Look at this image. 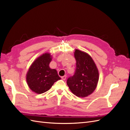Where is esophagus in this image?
Masks as SVG:
<instances>
[{
	"label": "esophagus",
	"mask_w": 130,
	"mask_h": 130,
	"mask_svg": "<svg viewBox=\"0 0 130 130\" xmlns=\"http://www.w3.org/2000/svg\"><path fill=\"white\" fill-rule=\"evenodd\" d=\"M66 77H67L66 75H64V76H62V77H61V78H62V79L63 80H65L66 79Z\"/></svg>",
	"instance_id": "1"
}]
</instances>
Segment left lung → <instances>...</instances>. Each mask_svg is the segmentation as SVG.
<instances>
[{
    "label": "left lung",
    "instance_id": "1",
    "mask_svg": "<svg viewBox=\"0 0 130 130\" xmlns=\"http://www.w3.org/2000/svg\"><path fill=\"white\" fill-rule=\"evenodd\" d=\"M74 57L76 61L75 72L73 76L68 78L67 84L74 95L85 98L95 89L99 80V71L87 53L76 49Z\"/></svg>",
    "mask_w": 130,
    "mask_h": 130
}]
</instances>
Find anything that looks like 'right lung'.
Returning a JSON list of instances; mask_svg holds the SVG:
<instances>
[{
    "label": "right lung",
    "instance_id": "1",
    "mask_svg": "<svg viewBox=\"0 0 130 130\" xmlns=\"http://www.w3.org/2000/svg\"><path fill=\"white\" fill-rule=\"evenodd\" d=\"M52 57L49 53L42 55L35 60L26 74V81L29 88L35 93L42 94L60 80L56 69H51L49 63Z\"/></svg>",
    "mask_w": 130,
    "mask_h": 130
}]
</instances>
